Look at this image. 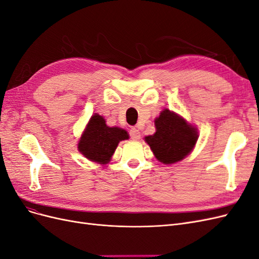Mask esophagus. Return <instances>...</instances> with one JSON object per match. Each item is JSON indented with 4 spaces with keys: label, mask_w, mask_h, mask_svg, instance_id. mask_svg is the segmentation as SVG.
I'll list each match as a JSON object with an SVG mask.
<instances>
[{
    "label": "esophagus",
    "mask_w": 259,
    "mask_h": 259,
    "mask_svg": "<svg viewBox=\"0 0 259 259\" xmlns=\"http://www.w3.org/2000/svg\"><path fill=\"white\" fill-rule=\"evenodd\" d=\"M130 136L133 140H138L140 138V132L137 128H132L130 131Z\"/></svg>",
    "instance_id": "1"
}]
</instances>
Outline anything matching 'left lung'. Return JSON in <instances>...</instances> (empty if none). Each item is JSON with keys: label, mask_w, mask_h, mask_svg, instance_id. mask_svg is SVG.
<instances>
[{"label": "left lung", "mask_w": 259, "mask_h": 259, "mask_svg": "<svg viewBox=\"0 0 259 259\" xmlns=\"http://www.w3.org/2000/svg\"><path fill=\"white\" fill-rule=\"evenodd\" d=\"M154 125L155 133L146 136L145 140L155 158L164 164L182 161L192 151L199 138L197 128L168 109L160 113Z\"/></svg>", "instance_id": "8db88e82"}]
</instances>
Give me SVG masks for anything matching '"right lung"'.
Here are the masks:
<instances>
[{"mask_svg":"<svg viewBox=\"0 0 259 259\" xmlns=\"http://www.w3.org/2000/svg\"><path fill=\"white\" fill-rule=\"evenodd\" d=\"M125 139H128L126 131L116 126H107L104 117L96 113L86 125L77 148L85 158L106 164L111 160L119 143Z\"/></svg>","mask_w":259,"mask_h":259,"instance_id":"obj_1","label":"right lung"}]
</instances>
